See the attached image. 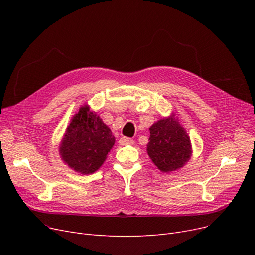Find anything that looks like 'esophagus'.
Returning a JSON list of instances; mask_svg holds the SVG:
<instances>
[{
  "label": "esophagus",
  "mask_w": 255,
  "mask_h": 255,
  "mask_svg": "<svg viewBox=\"0 0 255 255\" xmlns=\"http://www.w3.org/2000/svg\"><path fill=\"white\" fill-rule=\"evenodd\" d=\"M119 143L120 145H128V144H133L134 143V141H133V139L129 138V137H121L120 140H119Z\"/></svg>",
  "instance_id": "esophagus-1"
}]
</instances>
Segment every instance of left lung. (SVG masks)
Instances as JSON below:
<instances>
[{
    "label": "left lung",
    "instance_id": "1",
    "mask_svg": "<svg viewBox=\"0 0 255 255\" xmlns=\"http://www.w3.org/2000/svg\"><path fill=\"white\" fill-rule=\"evenodd\" d=\"M146 152L163 172L178 170L189 161L192 154L190 137L175 114L157 121L150 127Z\"/></svg>",
    "mask_w": 255,
    "mask_h": 255
}]
</instances>
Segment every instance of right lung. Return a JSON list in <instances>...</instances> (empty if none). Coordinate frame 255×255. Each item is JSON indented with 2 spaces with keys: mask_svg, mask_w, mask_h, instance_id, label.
Instances as JSON below:
<instances>
[{
  "mask_svg": "<svg viewBox=\"0 0 255 255\" xmlns=\"http://www.w3.org/2000/svg\"><path fill=\"white\" fill-rule=\"evenodd\" d=\"M115 141L109 126L85 105L71 119L59 150L62 160L70 168L90 175L103 164Z\"/></svg>",
  "mask_w": 255,
  "mask_h": 255,
  "instance_id": "1",
  "label": "right lung"
}]
</instances>
